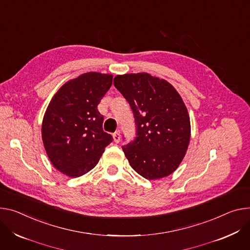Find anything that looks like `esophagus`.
Returning a JSON list of instances; mask_svg holds the SVG:
<instances>
[{"label":"esophagus","instance_id":"esophagus-1","mask_svg":"<svg viewBox=\"0 0 250 250\" xmlns=\"http://www.w3.org/2000/svg\"><path fill=\"white\" fill-rule=\"evenodd\" d=\"M112 137H113V140H115V143H120V141H121V133H120V131H116L115 133L112 134Z\"/></svg>","mask_w":250,"mask_h":250}]
</instances>
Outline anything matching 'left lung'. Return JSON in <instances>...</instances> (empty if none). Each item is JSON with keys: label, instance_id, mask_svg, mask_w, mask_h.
Here are the masks:
<instances>
[{"label": "left lung", "instance_id": "obj_1", "mask_svg": "<svg viewBox=\"0 0 250 250\" xmlns=\"http://www.w3.org/2000/svg\"><path fill=\"white\" fill-rule=\"evenodd\" d=\"M113 84L130 105L135 139L123 146L131 167L146 179L172 173L190 140L187 106L167 81L146 73L117 76Z\"/></svg>", "mask_w": 250, "mask_h": 250}]
</instances>
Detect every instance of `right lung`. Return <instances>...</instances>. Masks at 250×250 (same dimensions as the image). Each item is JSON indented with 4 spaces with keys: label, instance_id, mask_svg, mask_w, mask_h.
Instances as JSON below:
<instances>
[{
    "label": "right lung",
    "instance_id": "obj_1",
    "mask_svg": "<svg viewBox=\"0 0 250 250\" xmlns=\"http://www.w3.org/2000/svg\"><path fill=\"white\" fill-rule=\"evenodd\" d=\"M111 83V75L86 73L65 83L52 99L42 138L50 161L63 174L79 177L93 169L112 142L98 109Z\"/></svg>",
    "mask_w": 250,
    "mask_h": 250
}]
</instances>
